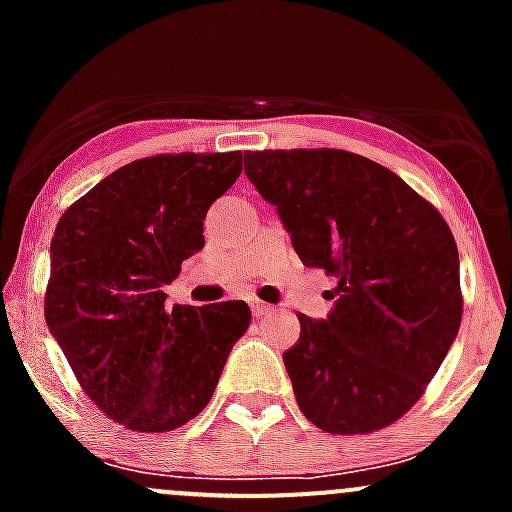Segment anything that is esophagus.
Segmentation results:
<instances>
[{
	"instance_id": "obj_1",
	"label": "esophagus",
	"mask_w": 512,
	"mask_h": 512,
	"mask_svg": "<svg viewBox=\"0 0 512 512\" xmlns=\"http://www.w3.org/2000/svg\"><path fill=\"white\" fill-rule=\"evenodd\" d=\"M250 307H252V314H255V317H257V319L267 317V314H270V312H272V307H270V304L260 302V299H252V302H250Z\"/></svg>"
}]
</instances>
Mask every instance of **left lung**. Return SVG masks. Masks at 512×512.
<instances>
[{
    "label": "left lung",
    "instance_id": "1",
    "mask_svg": "<svg viewBox=\"0 0 512 512\" xmlns=\"http://www.w3.org/2000/svg\"><path fill=\"white\" fill-rule=\"evenodd\" d=\"M245 173L277 205L299 260L337 277L329 317L299 314V342L282 356L299 409L339 436L391 426L461 327L451 227L399 175L349 151H247Z\"/></svg>",
    "mask_w": 512,
    "mask_h": 512
}]
</instances>
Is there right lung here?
Masks as SVG:
<instances>
[{"label":"right lung","instance_id":"add662e5","mask_svg":"<svg viewBox=\"0 0 512 512\" xmlns=\"http://www.w3.org/2000/svg\"><path fill=\"white\" fill-rule=\"evenodd\" d=\"M240 173V151L133 160L56 225L46 324L86 396L131 431L165 433L198 416L250 327L242 299L168 309L163 292L203 250L208 208Z\"/></svg>","mask_w":512,"mask_h":512}]
</instances>
